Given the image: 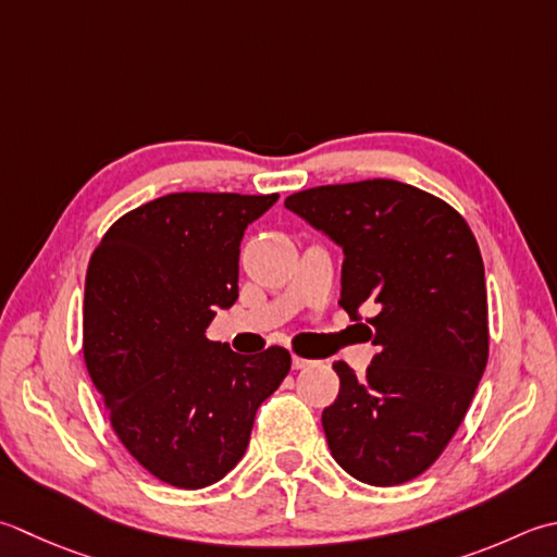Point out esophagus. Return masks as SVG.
Listing matches in <instances>:
<instances>
[{"label":"esophagus","instance_id":"obj_1","mask_svg":"<svg viewBox=\"0 0 557 557\" xmlns=\"http://www.w3.org/2000/svg\"><path fill=\"white\" fill-rule=\"evenodd\" d=\"M309 364H313V359L299 357V355H294V357H292V367H294V369H304V367H309Z\"/></svg>","mask_w":557,"mask_h":557}]
</instances>
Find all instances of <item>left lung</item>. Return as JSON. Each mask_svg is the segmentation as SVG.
Instances as JSON below:
<instances>
[{
    "instance_id": "left-lung-1",
    "label": "left lung",
    "mask_w": 557,
    "mask_h": 557,
    "mask_svg": "<svg viewBox=\"0 0 557 557\" xmlns=\"http://www.w3.org/2000/svg\"><path fill=\"white\" fill-rule=\"evenodd\" d=\"M285 207L343 248L337 304L355 321L374 311L367 376L333 364L341 394L321 418L333 459L369 485L408 483L440 459L485 372L481 248L451 205L388 178L319 185Z\"/></svg>"
}]
</instances>
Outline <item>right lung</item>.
Returning <instances> with one entry per match:
<instances>
[{
	"mask_svg": "<svg viewBox=\"0 0 557 557\" xmlns=\"http://www.w3.org/2000/svg\"><path fill=\"white\" fill-rule=\"evenodd\" d=\"M280 195L171 193L127 212L96 246L84 359L133 459L173 487H207L246 454L256 410L289 374L272 345L238 355L207 337L238 299L246 226Z\"/></svg>",
	"mask_w": 557,
	"mask_h": 557,
	"instance_id": "1",
	"label": "right lung"
}]
</instances>
